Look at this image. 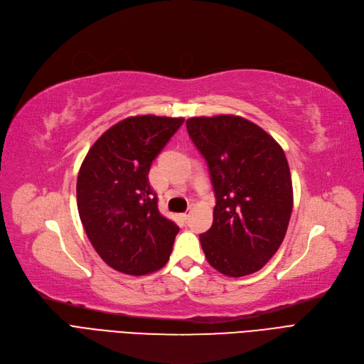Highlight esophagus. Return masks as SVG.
<instances>
[{"label":"esophagus","instance_id":"obj_1","mask_svg":"<svg viewBox=\"0 0 364 364\" xmlns=\"http://www.w3.org/2000/svg\"><path fill=\"white\" fill-rule=\"evenodd\" d=\"M189 215H191V210H188V212H185V213H182V215H181V218H182V219H183V220H186V219H188V218H189Z\"/></svg>","mask_w":364,"mask_h":364}]
</instances>
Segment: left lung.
Returning <instances> with one entry per match:
<instances>
[{
  "mask_svg": "<svg viewBox=\"0 0 364 364\" xmlns=\"http://www.w3.org/2000/svg\"><path fill=\"white\" fill-rule=\"evenodd\" d=\"M186 130L209 166L216 205L200 235L207 262L228 277L261 269L279 250L293 207L283 148L238 115L193 117Z\"/></svg>",
  "mask_w": 364,
  "mask_h": 364,
  "instance_id": "8db88e82",
  "label": "left lung"
}]
</instances>
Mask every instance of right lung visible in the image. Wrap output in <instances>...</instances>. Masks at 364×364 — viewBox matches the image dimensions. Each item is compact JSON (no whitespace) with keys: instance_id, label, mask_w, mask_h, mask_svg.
<instances>
[{"instance_id":"right-lung-1","label":"right lung","mask_w":364,"mask_h":364,"mask_svg":"<svg viewBox=\"0 0 364 364\" xmlns=\"http://www.w3.org/2000/svg\"><path fill=\"white\" fill-rule=\"evenodd\" d=\"M183 118L136 115L93 144L80 167L77 205L85 234L111 268L145 275L166 265L179 227L159 210L148 173Z\"/></svg>"}]
</instances>
